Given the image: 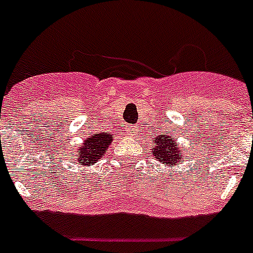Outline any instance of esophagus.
Returning a JSON list of instances; mask_svg holds the SVG:
<instances>
[{"label":"esophagus","mask_w":253,"mask_h":253,"mask_svg":"<svg viewBox=\"0 0 253 253\" xmlns=\"http://www.w3.org/2000/svg\"><path fill=\"white\" fill-rule=\"evenodd\" d=\"M126 133H128L129 135H135V134H137V126H129V128L126 129Z\"/></svg>","instance_id":"esophagus-1"}]
</instances>
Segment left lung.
Returning a JSON list of instances; mask_svg holds the SVG:
<instances>
[{"mask_svg": "<svg viewBox=\"0 0 253 253\" xmlns=\"http://www.w3.org/2000/svg\"><path fill=\"white\" fill-rule=\"evenodd\" d=\"M176 138L172 135H158L153 142L156 146L152 149V156L160 163L169 166H178V163L184 160L182 147H180Z\"/></svg>", "mask_w": 253, "mask_h": 253, "instance_id": "left-lung-1", "label": "left lung"}]
</instances>
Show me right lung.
I'll use <instances>...</instances> for the list:
<instances>
[{"instance_id": "1", "label": "right lung", "mask_w": 253, "mask_h": 253, "mask_svg": "<svg viewBox=\"0 0 253 253\" xmlns=\"http://www.w3.org/2000/svg\"><path fill=\"white\" fill-rule=\"evenodd\" d=\"M113 139L114 135L110 134V131H101L86 138L84 142L76 149V153L78 154L77 162L82 167L92 166L93 163L99 162V160H101L102 156L109 149Z\"/></svg>"}]
</instances>
